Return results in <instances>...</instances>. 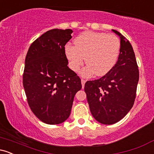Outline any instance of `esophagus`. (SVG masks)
<instances>
[{"instance_id": "obj_1", "label": "esophagus", "mask_w": 154, "mask_h": 154, "mask_svg": "<svg viewBox=\"0 0 154 154\" xmlns=\"http://www.w3.org/2000/svg\"><path fill=\"white\" fill-rule=\"evenodd\" d=\"M85 82L86 81L85 80V79H81V83H82V88H84V87H85Z\"/></svg>"}]
</instances>
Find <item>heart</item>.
<instances>
[{"mask_svg": "<svg viewBox=\"0 0 154 154\" xmlns=\"http://www.w3.org/2000/svg\"><path fill=\"white\" fill-rule=\"evenodd\" d=\"M74 45H65V55L74 72L82 66L85 58L88 66L81 72L83 77L95 74L103 76L115 66L120 53L119 39L114 34L88 31L81 33L74 40Z\"/></svg>", "mask_w": 154, "mask_h": 154, "instance_id": "b5f03b06", "label": "heart"}]
</instances>
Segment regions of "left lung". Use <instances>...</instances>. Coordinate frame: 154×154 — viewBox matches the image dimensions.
I'll return each mask as SVG.
<instances>
[{
  "instance_id": "left-lung-1",
  "label": "left lung",
  "mask_w": 154,
  "mask_h": 154,
  "mask_svg": "<svg viewBox=\"0 0 154 154\" xmlns=\"http://www.w3.org/2000/svg\"><path fill=\"white\" fill-rule=\"evenodd\" d=\"M120 53L114 68L101 78L85 85L90 110L96 121L112 125L123 119L135 101L139 71L131 44L119 32Z\"/></svg>"
}]
</instances>
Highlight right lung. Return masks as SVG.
<instances>
[{
	"instance_id": "1",
	"label": "right lung",
	"mask_w": 154,
	"mask_h": 154,
	"mask_svg": "<svg viewBox=\"0 0 154 154\" xmlns=\"http://www.w3.org/2000/svg\"><path fill=\"white\" fill-rule=\"evenodd\" d=\"M72 32L70 29L47 31L31 44L26 56L23 86L28 104L48 125L68 119L76 93L82 88L65 55L64 46Z\"/></svg>"
}]
</instances>
